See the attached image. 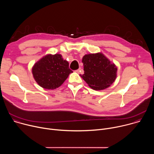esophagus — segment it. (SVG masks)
<instances>
[{"instance_id": "34e87169", "label": "esophagus", "mask_w": 154, "mask_h": 154, "mask_svg": "<svg viewBox=\"0 0 154 154\" xmlns=\"http://www.w3.org/2000/svg\"><path fill=\"white\" fill-rule=\"evenodd\" d=\"M80 69H80V68H79V69L76 70V71H75V72H77V73H79V72H80Z\"/></svg>"}]
</instances>
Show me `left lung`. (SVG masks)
Returning <instances> with one entry per match:
<instances>
[{
	"instance_id": "obj_1",
	"label": "left lung",
	"mask_w": 154,
	"mask_h": 154,
	"mask_svg": "<svg viewBox=\"0 0 154 154\" xmlns=\"http://www.w3.org/2000/svg\"><path fill=\"white\" fill-rule=\"evenodd\" d=\"M82 61L84 74L80 76L91 89L105 90L115 81L117 66L102 52L86 54Z\"/></svg>"
}]
</instances>
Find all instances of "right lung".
Listing matches in <instances>:
<instances>
[{"label": "right lung", "mask_w": 154, "mask_h": 154, "mask_svg": "<svg viewBox=\"0 0 154 154\" xmlns=\"http://www.w3.org/2000/svg\"><path fill=\"white\" fill-rule=\"evenodd\" d=\"M33 77L41 87L55 90L60 87L73 72L69 63L59 54H48L34 64L32 69Z\"/></svg>", "instance_id": "right-lung-1"}]
</instances>
